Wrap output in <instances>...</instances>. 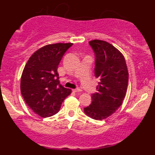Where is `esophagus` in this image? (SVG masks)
Listing matches in <instances>:
<instances>
[{
  "instance_id": "obj_1",
  "label": "esophagus",
  "mask_w": 155,
  "mask_h": 155,
  "mask_svg": "<svg viewBox=\"0 0 155 155\" xmlns=\"http://www.w3.org/2000/svg\"><path fill=\"white\" fill-rule=\"evenodd\" d=\"M81 91V89H79V88L74 89V90H73V92H80Z\"/></svg>"
}]
</instances>
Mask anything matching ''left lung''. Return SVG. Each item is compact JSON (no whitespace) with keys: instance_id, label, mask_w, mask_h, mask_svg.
Wrapping results in <instances>:
<instances>
[{"instance_id":"8db88e82","label":"left lung","mask_w":155,"mask_h":155,"mask_svg":"<svg viewBox=\"0 0 155 155\" xmlns=\"http://www.w3.org/2000/svg\"><path fill=\"white\" fill-rule=\"evenodd\" d=\"M95 54V76L99 79L92 103L84 111L88 117L102 120L111 116L122 105L128 83V71L122 53L104 41L89 42Z\"/></svg>"}]
</instances>
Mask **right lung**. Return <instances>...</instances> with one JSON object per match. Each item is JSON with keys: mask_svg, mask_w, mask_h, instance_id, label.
Masks as SVG:
<instances>
[{"mask_svg": "<svg viewBox=\"0 0 155 155\" xmlns=\"http://www.w3.org/2000/svg\"><path fill=\"white\" fill-rule=\"evenodd\" d=\"M73 44H54L41 47L28 60L21 77L20 90L25 101L40 117H49L59 111L71 92L60 84L58 68Z\"/></svg>", "mask_w": 155, "mask_h": 155, "instance_id": "add662e5", "label": "right lung"}]
</instances>
